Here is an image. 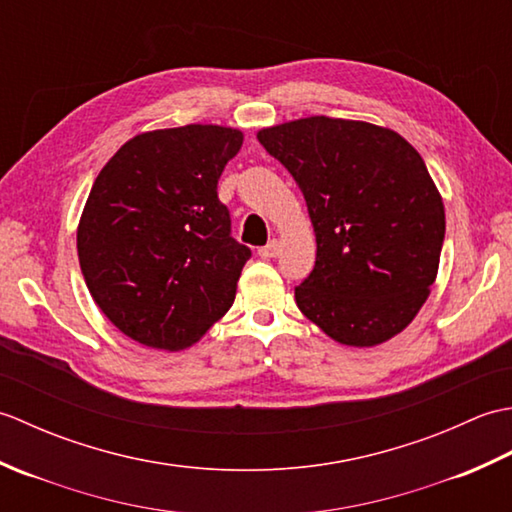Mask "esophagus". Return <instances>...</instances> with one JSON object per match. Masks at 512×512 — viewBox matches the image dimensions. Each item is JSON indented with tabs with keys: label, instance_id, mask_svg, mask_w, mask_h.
Returning <instances> with one entry per match:
<instances>
[{
	"label": "esophagus",
	"instance_id": "obj_1",
	"mask_svg": "<svg viewBox=\"0 0 512 512\" xmlns=\"http://www.w3.org/2000/svg\"><path fill=\"white\" fill-rule=\"evenodd\" d=\"M259 255H262V257H277L279 255V242H277V239H270L266 246L259 248Z\"/></svg>",
	"mask_w": 512,
	"mask_h": 512
}]
</instances>
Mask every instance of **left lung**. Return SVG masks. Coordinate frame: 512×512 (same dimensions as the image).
I'll return each instance as SVG.
<instances>
[{
  "label": "left lung",
  "mask_w": 512,
  "mask_h": 512,
  "mask_svg": "<svg viewBox=\"0 0 512 512\" xmlns=\"http://www.w3.org/2000/svg\"><path fill=\"white\" fill-rule=\"evenodd\" d=\"M306 198L317 262L299 310L343 345L389 341L438 275L444 204L420 154L387 127L310 116L257 134Z\"/></svg>",
  "instance_id": "left-lung-1"
}]
</instances>
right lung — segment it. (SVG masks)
<instances>
[{
    "mask_svg": "<svg viewBox=\"0 0 512 512\" xmlns=\"http://www.w3.org/2000/svg\"><path fill=\"white\" fill-rule=\"evenodd\" d=\"M239 129L184 125L138 134L96 176L76 231L85 284L129 339L178 352L233 306L250 248L217 198Z\"/></svg>",
    "mask_w": 512,
    "mask_h": 512,
    "instance_id": "right-lung-1",
    "label": "right lung"
}]
</instances>
